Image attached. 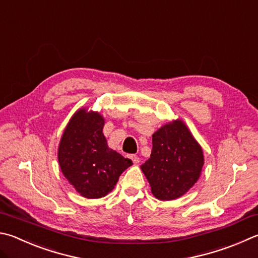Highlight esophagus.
Here are the masks:
<instances>
[{
  "mask_svg": "<svg viewBox=\"0 0 258 258\" xmlns=\"http://www.w3.org/2000/svg\"><path fill=\"white\" fill-rule=\"evenodd\" d=\"M130 158L132 159V161L134 163H139L140 162V158H139V156H137V154H131Z\"/></svg>",
  "mask_w": 258,
  "mask_h": 258,
  "instance_id": "34e87169",
  "label": "esophagus"
}]
</instances>
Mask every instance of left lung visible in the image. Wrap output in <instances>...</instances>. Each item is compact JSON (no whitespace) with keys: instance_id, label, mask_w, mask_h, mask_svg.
<instances>
[{"instance_id":"obj_1","label":"left lung","mask_w":258,"mask_h":258,"mask_svg":"<svg viewBox=\"0 0 258 258\" xmlns=\"http://www.w3.org/2000/svg\"><path fill=\"white\" fill-rule=\"evenodd\" d=\"M202 148L181 120L166 124L152 135V152L141 166L158 200L180 198L200 178Z\"/></svg>"}]
</instances>
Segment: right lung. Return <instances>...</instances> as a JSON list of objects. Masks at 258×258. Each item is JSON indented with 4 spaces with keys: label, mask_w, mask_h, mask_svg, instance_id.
Returning a JSON list of instances; mask_svg holds the SVG:
<instances>
[{
    "label": "right lung",
    "mask_w": 258,
    "mask_h": 258,
    "mask_svg": "<svg viewBox=\"0 0 258 258\" xmlns=\"http://www.w3.org/2000/svg\"><path fill=\"white\" fill-rule=\"evenodd\" d=\"M105 120L98 113L77 111L60 139L58 162L63 175L87 199H100L114 188L119 176L133 165L107 145Z\"/></svg>",
    "instance_id": "1"
}]
</instances>
